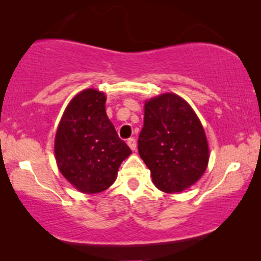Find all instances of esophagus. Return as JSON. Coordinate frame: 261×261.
Here are the masks:
<instances>
[{
    "mask_svg": "<svg viewBox=\"0 0 261 261\" xmlns=\"http://www.w3.org/2000/svg\"><path fill=\"white\" fill-rule=\"evenodd\" d=\"M127 144H128V146H129V147H130L132 151H135V149H137V140H135L134 138L128 139Z\"/></svg>",
    "mask_w": 261,
    "mask_h": 261,
    "instance_id": "esophagus-1",
    "label": "esophagus"
}]
</instances>
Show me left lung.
<instances>
[{"mask_svg":"<svg viewBox=\"0 0 261 261\" xmlns=\"http://www.w3.org/2000/svg\"><path fill=\"white\" fill-rule=\"evenodd\" d=\"M138 149L151 170L153 183L167 194L195 184L209 160L202 124L191 107L176 94H163L145 103Z\"/></svg>","mask_w":261,"mask_h":261,"instance_id":"obj_1","label":"left lung"}]
</instances>
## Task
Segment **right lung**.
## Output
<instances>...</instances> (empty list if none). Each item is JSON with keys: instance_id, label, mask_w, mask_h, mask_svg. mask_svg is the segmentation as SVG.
<instances>
[{"instance_id": "right-lung-1", "label": "right lung", "mask_w": 261, "mask_h": 261, "mask_svg": "<svg viewBox=\"0 0 261 261\" xmlns=\"http://www.w3.org/2000/svg\"><path fill=\"white\" fill-rule=\"evenodd\" d=\"M106 95L94 89L71 99L56 134V160L63 176L84 194H97L114 183L132 151L106 113Z\"/></svg>"}]
</instances>
